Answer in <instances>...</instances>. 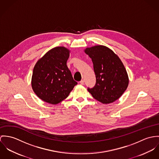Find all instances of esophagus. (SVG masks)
Here are the masks:
<instances>
[{
    "mask_svg": "<svg viewBox=\"0 0 159 159\" xmlns=\"http://www.w3.org/2000/svg\"><path fill=\"white\" fill-rule=\"evenodd\" d=\"M80 84H82V85H84V81L83 80H80Z\"/></svg>",
    "mask_w": 159,
    "mask_h": 159,
    "instance_id": "34e87169",
    "label": "esophagus"
}]
</instances>
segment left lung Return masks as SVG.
<instances>
[{"mask_svg": "<svg viewBox=\"0 0 159 159\" xmlns=\"http://www.w3.org/2000/svg\"><path fill=\"white\" fill-rule=\"evenodd\" d=\"M91 58L96 75V84L88 88L93 97L102 104L118 99L127 88V71L119 57L104 46H96L85 51Z\"/></svg>", "mask_w": 159, "mask_h": 159, "instance_id": "obj_1", "label": "left lung"}]
</instances>
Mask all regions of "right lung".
<instances>
[{"label":"right lung","instance_id":"1","mask_svg":"<svg viewBox=\"0 0 159 159\" xmlns=\"http://www.w3.org/2000/svg\"><path fill=\"white\" fill-rule=\"evenodd\" d=\"M70 51L64 47L52 49L39 59L34 68L32 87L43 101L57 104L65 99L77 84L66 65Z\"/></svg>","mask_w":159,"mask_h":159}]
</instances>
